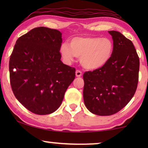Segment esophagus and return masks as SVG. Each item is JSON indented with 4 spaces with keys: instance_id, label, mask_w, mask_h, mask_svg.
<instances>
[{
    "instance_id": "34e87169",
    "label": "esophagus",
    "mask_w": 148,
    "mask_h": 148,
    "mask_svg": "<svg viewBox=\"0 0 148 148\" xmlns=\"http://www.w3.org/2000/svg\"><path fill=\"white\" fill-rule=\"evenodd\" d=\"M75 75H76V76L77 77H81L82 75V72L80 70H77L76 71H75Z\"/></svg>"
}]
</instances>
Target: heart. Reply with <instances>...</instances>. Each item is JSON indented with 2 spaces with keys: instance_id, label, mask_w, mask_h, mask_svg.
I'll list each match as a JSON object with an SVG mask.
<instances>
[{
  "instance_id": "1",
  "label": "heart",
  "mask_w": 148,
  "mask_h": 148,
  "mask_svg": "<svg viewBox=\"0 0 148 148\" xmlns=\"http://www.w3.org/2000/svg\"><path fill=\"white\" fill-rule=\"evenodd\" d=\"M114 51V44L108 38L97 36L75 37L71 40L70 45L63 43L60 53L62 59L69 64L75 57H80V62L88 69H98L108 63Z\"/></svg>"
}]
</instances>
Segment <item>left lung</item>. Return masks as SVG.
Segmentation results:
<instances>
[{"label":"left lung","instance_id":"left-lung-1","mask_svg":"<svg viewBox=\"0 0 148 148\" xmlns=\"http://www.w3.org/2000/svg\"><path fill=\"white\" fill-rule=\"evenodd\" d=\"M114 51L106 65L84 74V100L93 114L110 116L123 109L134 96L139 80V58L133 42L116 31Z\"/></svg>","mask_w":148,"mask_h":148}]
</instances>
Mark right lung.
Instances as JSON below:
<instances>
[{
	"label": "right lung",
	"instance_id": "right-lung-1",
	"mask_svg": "<svg viewBox=\"0 0 148 148\" xmlns=\"http://www.w3.org/2000/svg\"><path fill=\"white\" fill-rule=\"evenodd\" d=\"M62 34L38 27L18 38L9 60L10 83L16 98L36 114L54 112L75 77V69L62 63Z\"/></svg>",
	"mask_w": 148,
	"mask_h": 148
}]
</instances>
